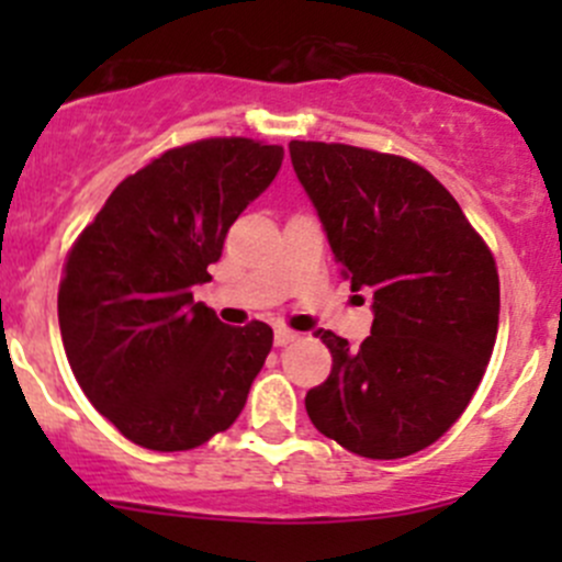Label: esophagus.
<instances>
[{
    "mask_svg": "<svg viewBox=\"0 0 562 562\" xmlns=\"http://www.w3.org/2000/svg\"><path fill=\"white\" fill-rule=\"evenodd\" d=\"M299 339V334L296 331H291V328H274V345L277 348H285V345H291V342H296Z\"/></svg>",
    "mask_w": 562,
    "mask_h": 562,
    "instance_id": "1",
    "label": "esophagus"
}]
</instances>
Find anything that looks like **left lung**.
Instances as JSON below:
<instances>
[{"label": "left lung", "mask_w": 562, "mask_h": 562, "mask_svg": "<svg viewBox=\"0 0 562 562\" xmlns=\"http://www.w3.org/2000/svg\"><path fill=\"white\" fill-rule=\"evenodd\" d=\"M291 162L353 291H372L359 350L317 331L331 375L304 396L317 432L370 459L432 446L490 364L501 317L495 258L449 190L405 157L291 140Z\"/></svg>", "instance_id": "1"}]
</instances>
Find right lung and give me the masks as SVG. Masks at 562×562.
<instances>
[{
  "instance_id": "1",
  "label": "right lung",
  "mask_w": 562,
  "mask_h": 562,
  "mask_svg": "<svg viewBox=\"0 0 562 562\" xmlns=\"http://www.w3.org/2000/svg\"><path fill=\"white\" fill-rule=\"evenodd\" d=\"M282 155L249 138L166 151L111 192L67 255L59 328L72 375L144 449H195L245 407L274 334L260 321L225 326L192 288Z\"/></svg>"
}]
</instances>
